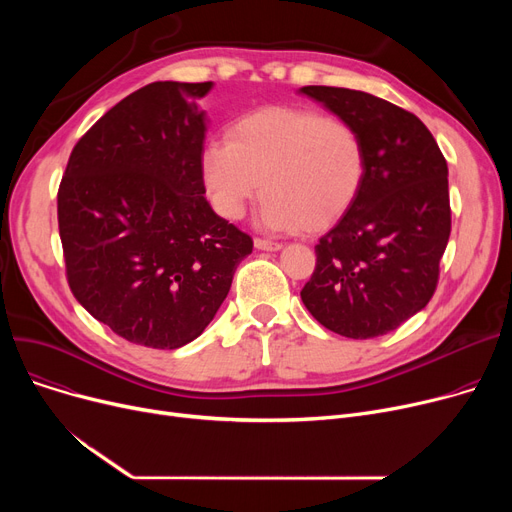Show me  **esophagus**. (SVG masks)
Wrapping results in <instances>:
<instances>
[{"label":"esophagus","instance_id":"esophagus-1","mask_svg":"<svg viewBox=\"0 0 512 512\" xmlns=\"http://www.w3.org/2000/svg\"><path fill=\"white\" fill-rule=\"evenodd\" d=\"M255 247H257L259 251H280V249H282L280 242L265 240V238H255Z\"/></svg>","mask_w":512,"mask_h":512}]
</instances>
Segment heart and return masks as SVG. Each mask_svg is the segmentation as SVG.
<instances>
[{
    "label": "heart",
    "mask_w": 512,
    "mask_h": 512,
    "mask_svg": "<svg viewBox=\"0 0 512 512\" xmlns=\"http://www.w3.org/2000/svg\"><path fill=\"white\" fill-rule=\"evenodd\" d=\"M199 174L224 220H240L263 184L261 228L319 232L336 224L361 195L367 147L351 122L307 107L270 105L236 118L228 141H207Z\"/></svg>",
    "instance_id": "b5f03b06"
}]
</instances>
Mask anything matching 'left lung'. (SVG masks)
Segmentation results:
<instances>
[{"label":"left lung","instance_id":"8db88e82","mask_svg":"<svg viewBox=\"0 0 512 512\" xmlns=\"http://www.w3.org/2000/svg\"><path fill=\"white\" fill-rule=\"evenodd\" d=\"M351 122L367 147L355 205L315 245L301 299L321 326L355 340L388 334L434 297L450 236L446 159L427 126L375 95L303 87Z\"/></svg>","mask_w":512,"mask_h":512}]
</instances>
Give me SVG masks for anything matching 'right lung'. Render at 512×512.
Segmentation results:
<instances>
[{
    "label": "right lung",
    "instance_id": "1",
    "mask_svg": "<svg viewBox=\"0 0 512 512\" xmlns=\"http://www.w3.org/2000/svg\"><path fill=\"white\" fill-rule=\"evenodd\" d=\"M213 83H151L101 116L58 191L76 301L128 342L180 348L228 297L253 240L211 209L199 174Z\"/></svg>",
    "mask_w": 512,
    "mask_h": 512
}]
</instances>
